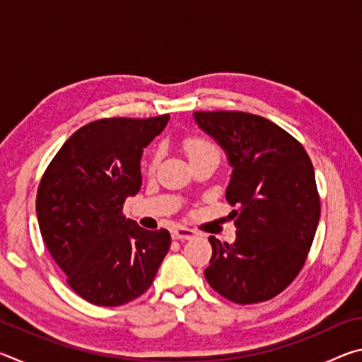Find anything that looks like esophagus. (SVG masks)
Instances as JSON below:
<instances>
[{
  "label": "esophagus",
  "mask_w": 362,
  "mask_h": 362,
  "mask_svg": "<svg viewBox=\"0 0 362 362\" xmlns=\"http://www.w3.org/2000/svg\"><path fill=\"white\" fill-rule=\"evenodd\" d=\"M196 231L192 228H187V226H175L173 230V238L174 240H180V241H187L194 238Z\"/></svg>",
  "instance_id": "1"
}]
</instances>
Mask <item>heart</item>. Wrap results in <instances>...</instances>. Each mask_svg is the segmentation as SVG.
I'll use <instances>...</instances> for the list:
<instances>
[{"instance_id":"obj_1","label":"heart","mask_w":362,"mask_h":362,"mask_svg":"<svg viewBox=\"0 0 362 362\" xmlns=\"http://www.w3.org/2000/svg\"><path fill=\"white\" fill-rule=\"evenodd\" d=\"M183 148H185V151L188 153L189 161H194V159L203 158V156H220V151L216 144L211 142L209 139L198 137V136H193L183 140ZM156 163H158V153H155V155L151 156L148 169L150 170L155 169Z\"/></svg>"}]
</instances>
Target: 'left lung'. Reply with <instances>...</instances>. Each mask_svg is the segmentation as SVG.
Instances as JSON below:
<instances>
[{
    "instance_id": "obj_1",
    "label": "left lung",
    "mask_w": 362,
    "mask_h": 362,
    "mask_svg": "<svg viewBox=\"0 0 362 362\" xmlns=\"http://www.w3.org/2000/svg\"><path fill=\"white\" fill-rule=\"evenodd\" d=\"M233 168L226 201L238 206L235 243L209 238L207 283L230 302H265L305 265L320 223L315 169L302 144L267 118L244 112H194Z\"/></svg>"
}]
</instances>
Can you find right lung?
<instances>
[{
	"instance_id": "1",
	"label": "right lung",
	"mask_w": 362,
	"mask_h": 362,
	"mask_svg": "<svg viewBox=\"0 0 362 362\" xmlns=\"http://www.w3.org/2000/svg\"><path fill=\"white\" fill-rule=\"evenodd\" d=\"M169 115L105 118L73 134L40 182L36 216L49 254L79 297L119 306L148 291L170 247L168 230H145L122 216L142 185L144 148Z\"/></svg>"
}]
</instances>
